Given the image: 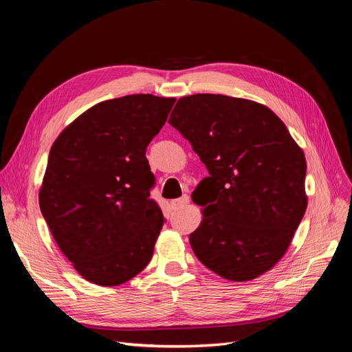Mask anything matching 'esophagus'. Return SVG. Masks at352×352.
<instances>
[{
	"instance_id": "34e87169",
	"label": "esophagus",
	"mask_w": 352,
	"mask_h": 352,
	"mask_svg": "<svg viewBox=\"0 0 352 352\" xmlns=\"http://www.w3.org/2000/svg\"><path fill=\"white\" fill-rule=\"evenodd\" d=\"M188 204H189V197H188V195H184V197H180V198L172 201V207H173L175 210L184 208V207H186Z\"/></svg>"
}]
</instances>
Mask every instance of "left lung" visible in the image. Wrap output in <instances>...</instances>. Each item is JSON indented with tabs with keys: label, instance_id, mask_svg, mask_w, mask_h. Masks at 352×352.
<instances>
[{
	"label": "left lung",
	"instance_id": "obj_1",
	"mask_svg": "<svg viewBox=\"0 0 352 352\" xmlns=\"http://www.w3.org/2000/svg\"><path fill=\"white\" fill-rule=\"evenodd\" d=\"M168 123L210 173L192 194L206 207L189 235L198 260L228 280L258 278L283 257L304 217L302 150L272 110L243 98L189 95Z\"/></svg>",
	"mask_w": 352,
	"mask_h": 352
}]
</instances>
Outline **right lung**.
<instances>
[{
  "instance_id": "right-lung-1",
  "label": "right lung",
  "mask_w": 352,
  "mask_h": 352,
  "mask_svg": "<svg viewBox=\"0 0 352 352\" xmlns=\"http://www.w3.org/2000/svg\"><path fill=\"white\" fill-rule=\"evenodd\" d=\"M175 98L151 94L102 101L52 144L39 207L58 248L87 280L116 286L150 263L166 219L150 197L145 157Z\"/></svg>"
}]
</instances>
